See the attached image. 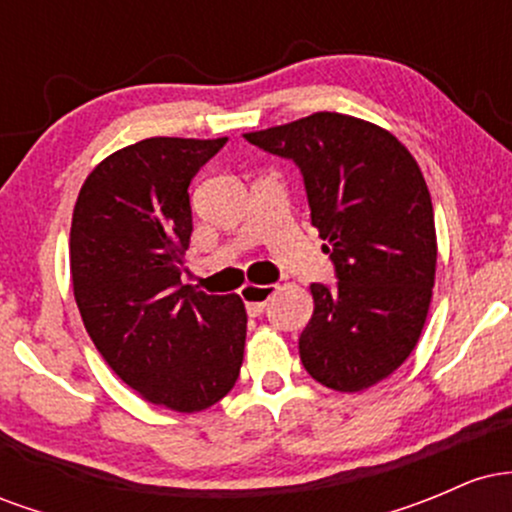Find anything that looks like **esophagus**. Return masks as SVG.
Wrapping results in <instances>:
<instances>
[{
    "label": "esophagus",
    "instance_id": "1",
    "mask_svg": "<svg viewBox=\"0 0 512 512\" xmlns=\"http://www.w3.org/2000/svg\"><path fill=\"white\" fill-rule=\"evenodd\" d=\"M274 291H276V286H272V284H260V286L245 284L243 291H240V298L245 301V310L255 317V315L264 313V305H267L269 298L274 296Z\"/></svg>",
    "mask_w": 512,
    "mask_h": 512
}]
</instances>
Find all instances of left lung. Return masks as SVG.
Segmentation results:
<instances>
[{
  "label": "left lung",
  "mask_w": 512,
  "mask_h": 512,
  "mask_svg": "<svg viewBox=\"0 0 512 512\" xmlns=\"http://www.w3.org/2000/svg\"><path fill=\"white\" fill-rule=\"evenodd\" d=\"M303 175L310 221L337 284H313L315 310L298 339L305 370L325 387L358 392L407 361L436 279V223L414 156L385 129L315 113L245 134Z\"/></svg>",
  "instance_id": "obj_1"
}]
</instances>
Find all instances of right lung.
I'll return each instance as SVG.
<instances>
[{"label":"right lung","mask_w":512,"mask_h":512,"mask_svg":"<svg viewBox=\"0 0 512 512\" xmlns=\"http://www.w3.org/2000/svg\"><path fill=\"white\" fill-rule=\"evenodd\" d=\"M228 139L151 137L93 168L72 216L69 267L88 337L154 404L202 411L236 385L248 315L238 296L182 286L190 182Z\"/></svg>","instance_id":"obj_1"}]
</instances>
